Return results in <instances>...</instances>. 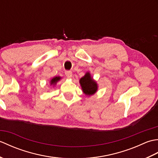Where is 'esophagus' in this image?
Masks as SVG:
<instances>
[{
    "label": "esophagus",
    "mask_w": 158,
    "mask_h": 158,
    "mask_svg": "<svg viewBox=\"0 0 158 158\" xmlns=\"http://www.w3.org/2000/svg\"><path fill=\"white\" fill-rule=\"evenodd\" d=\"M65 74H66V75L67 77H68V78H71L72 76H73V73L70 71V70H66Z\"/></svg>",
    "instance_id": "esophagus-1"
}]
</instances>
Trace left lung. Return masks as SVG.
<instances>
[{
    "instance_id": "1",
    "label": "left lung",
    "mask_w": 158,
    "mask_h": 158,
    "mask_svg": "<svg viewBox=\"0 0 158 158\" xmlns=\"http://www.w3.org/2000/svg\"><path fill=\"white\" fill-rule=\"evenodd\" d=\"M80 85L83 93L87 96H92L97 92L98 85L94 80L89 73H86L85 75L79 80Z\"/></svg>"
}]
</instances>
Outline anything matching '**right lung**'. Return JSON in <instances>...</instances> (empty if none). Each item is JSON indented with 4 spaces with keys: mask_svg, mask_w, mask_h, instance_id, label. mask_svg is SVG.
Wrapping results in <instances>:
<instances>
[{
    "mask_svg": "<svg viewBox=\"0 0 158 158\" xmlns=\"http://www.w3.org/2000/svg\"><path fill=\"white\" fill-rule=\"evenodd\" d=\"M60 79H61V77H53V79H51V81H50V84L53 85H56V83L58 82V81H60Z\"/></svg>",
    "mask_w": 158,
    "mask_h": 158,
    "instance_id": "obj_1",
    "label": "right lung"
}]
</instances>
